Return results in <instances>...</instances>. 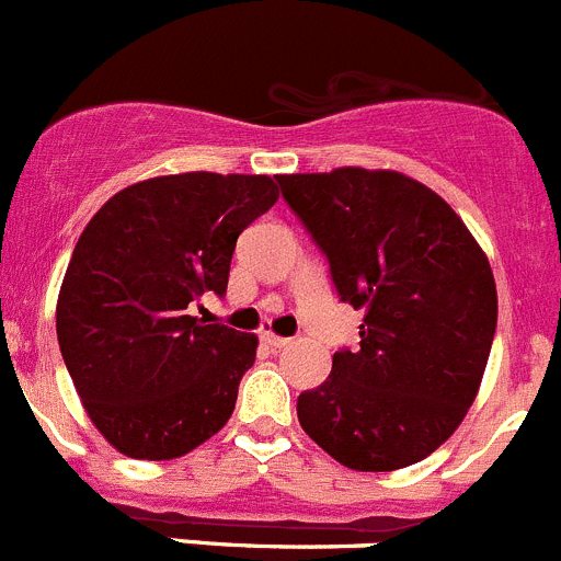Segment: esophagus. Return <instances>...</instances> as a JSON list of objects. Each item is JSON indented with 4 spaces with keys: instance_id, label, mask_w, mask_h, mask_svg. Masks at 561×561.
<instances>
[{
    "instance_id": "34e87169",
    "label": "esophagus",
    "mask_w": 561,
    "mask_h": 561,
    "mask_svg": "<svg viewBox=\"0 0 561 561\" xmlns=\"http://www.w3.org/2000/svg\"><path fill=\"white\" fill-rule=\"evenodd\" d=\"M261 341L270 346H275V350H284V346H289L291 339H284V335L272 333V330H264V333H261Z\"/></svg>"
}]
</instances>
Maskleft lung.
<instances>
[{
	"mask_svg": "<svg viewBox=\"0 0 561 561\" xmlns=\"http://www.w3.org/2000/svg\"><path fill=\"white\" fill-rule=\"evenodd\" d=\"M330 261L341 300L364 311L360 350L297 399L313 444L352 471H397L455 435L493 346L490 261L444 197L399 170L277 175Z\"/></svg>",
	"mask_w": 561,
	"mask_h": 561,
	"instance_id": "left-lung-1",
	"label": "left lung"
}]
</instances>
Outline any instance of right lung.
Instances as JSON below:
<instances>
[{"mask_svg":"<svg viewBox=\"0 0 561 561\" xmlns=\"http://www.w3.org/2000/svg\"><path fill=\"white\" fill-rule=\"evenodd\" d=\"M270 175L137 181L84 226L57 297V341L84 413L131 460H175L228 424L259 335L204 324L237 237L277 201Z\"/></svg>","mask_w":561,"mask_h":561,"instance_id":"add662e5","label":"right lung"}]
</instances>
